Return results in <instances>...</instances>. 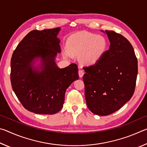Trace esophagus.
Instances as JSON below:
<instances>
[{"label": "esophagus", "instance_id": "34e87169", "mask_svg": "<svg viewBox=\"0 0 147 147\" xmlns=\"http://www.w3.org/2000/svg\"><path fill=\"white\" fill-rule=\"evenodd\" d=\"M78 74H79V76L80 77V78H82L84 74V71L82 70V69H80L78 71Z\"/></svg>", "mask_w": 147, "mask_h": 147}]
</instances>
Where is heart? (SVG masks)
I'll return each instance as SVG.
<instances>
[{
  "label": "heart",
  "instance_id": "heart-1",
  "mask_svg": "<svg viewBox=\"0 0 147 147\" xmlns=\"http://www.w3.org/2000/svg\"><path fill=\"white\" fill-rule=\"evenodd\" d=\"M108 47V41L103 36L88 32H79L69 38L67 49L73 55H79L80 60L85 65L96 63L104 55ZM65 58L69 57V54L64 51Z\"/></svg>",
  "mask_w": 147,
  "mask_h": 147
}]
</instances>
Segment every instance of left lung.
Here are the masks:
<instances>
[{
	"label": "left lung",
	"mask_w": 147,
	"mask_h": 147,
	"mask_svg": "<svg viewBox=\"0 0 147 147\" xmlns=\"http://www.w3.org/2000/svg\"><path fill=\"white\" fill-rule=\"evenodd\" d=\"M105 32L109 49L96 63L83 67L87 106L100 116L115 112L130 100L138 76V59L131 43L115 32Z\"/></svg>",
	"instance_id": "obj_1"
}]
</instances>
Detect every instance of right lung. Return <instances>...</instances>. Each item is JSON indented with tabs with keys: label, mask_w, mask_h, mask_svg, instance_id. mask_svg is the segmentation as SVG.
Returning a JSON list of instances; mask_svg holds the SVG:
<instances>
[{
	"label": "right lung",
	"mask_w": 147,
	"mask_h": 147,
	"mask_svg": "<svg viewBox=\"0 0 147 147\" xmlns=\"http://www.w3.org/2000/svg\"><path fill=\"white\" fill-rule=\"evenodd\" d=\"M59 29L30 32L12 54V89L24 108L37 114L52 115L60 111L66 89L79 78L76 64L59 69L54 62L57 53L61 52L60 41L56 38ZM36 57L43 61L40 72L31 67Z\"/></svg>",
	"instance_id": "1"
}]
</instances>
